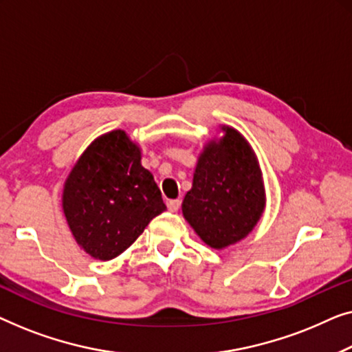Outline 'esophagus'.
I'll return each instance as SVG.
<instances>
[{
    "label": "esophagus",
    "mask_w": 352,
    "mask_h": 352,
    "mask_svg": "<svg viewBox=\"0 0 352 352\" xmlns=\"http://www.w3.org/2000/svg\"><path fill=\"white\" fill-rule=\"evenodd\" d=\"M180 199H169L167 201V207H169V210L170 212H177L178 210V207H180Z\"/></svg>",
    "instance_id": "esophagus-1"
}]
</instances>
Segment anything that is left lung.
<instances>
[{"label": "left lung", "mask_w": 352, "mask_h": 352, "mask_svg": "<svg viewBox=\"0 0 352 352\" xmlns=\"http://www.w3.org/2000/svg\"><path fill=\"white\" fill-rule=\"evenodd\" d=\"M197 161L192 188L182 210L201 239L214 249L234 244L254 230L265 209V188L256 157L239 132L223 127Z\"/></svg>", "instance_id": "8db88e82"}]
</instances>
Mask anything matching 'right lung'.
<instances>
[{
    "label": "right lung",
    "instance_id": "add662e5",
    "mask_svg": "<svg viewBox=\"0 0 352 352\" xmlns=\"http://www.w3.org/2000/svg\"><path fill=\"white\" fill-rule=\"evenodd\" d=\"M164 210L161 190L124 131L92 142L63 190V212L76 242L103 261L129 249Z\"/></svg>",
    "mask_w": 352,
    "mask_h": 352
}]
</instances>
